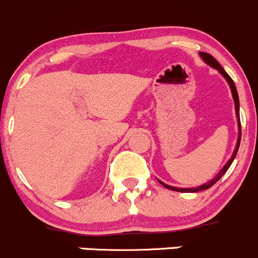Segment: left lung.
Instances as JSON below:
<instances>
[{
	"label": "left lung",
	"mask_w": 258,
	"mask_h": 258,
	"mask_svg": "<svg viewBox=\"0 0 258 258\" xmlns=\"http://www.w3.org/2000/svg\"><path fill=\"white\" fill-rule=\"evenodd\" d=\"M200 56H201V58L204 59L205 62H206L207 64H210L211 67H213V69L217 70L218 72H220L221 75H222L223 77H225L226 81L228 82V85H230V88H231V92H232V97H233V101H235V110H236V116H237V122H238V139H237V145H236V148L235 151H233L232 156H231V158L228 160V162L226 163L225 166H223L222 168H221L220 172L217 173V176H216L215 178H212L211 181L207 182V183H204L201 184V186L199 187H195V188H178V187H172V186H168V184L163 183V182L158 181L160 182L162 186H165L166 188L171 189V191H177V192H199V191H204V189H207L210 188L211 186H213V184L216 183V182L218 181L221 177H222L223 175L226 173V171L230 168V166L232 165L233 160H235L236 155H237V151H238V147H240V142H241V121H240V101H238V93H237V90H236V86L235 83H233L232 79H231L230 76H228L227 72L225 71V70L222 69V66H221L220 63H218L217 61L215 59V57L211 56L210 53H206V52H200Z\"/></svg>",
	"instance_id": "obj_1"
}]
</instances>
